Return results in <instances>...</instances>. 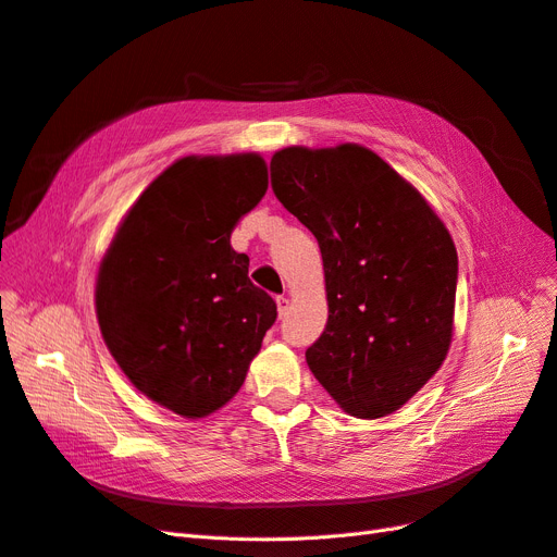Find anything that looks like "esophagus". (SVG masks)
<instances>
[{"label":"esophagus","instance_id":"obj_1","mask_svg":"<svg viewBox=\"0 0 557 557\" xmlns=\"http://www.w3.org/2000/svg\"><path fill=\"white\" fill-rule=\"evenodd\" d=\"M276 307H278V315L283 318L285 313H288V309H290L288 297H276Z\"/></svg>","mask_w":557,"mask_h":557}]
</instances>
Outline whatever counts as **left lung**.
Returning a JSON list of instances; mask_svg holds the SVG:
<instances>
[{"label": "left lung", "instance_id": "8db88e82", "mask_svg": "<svg viewBox=\"0 0 557 557\" xmlns=\"http://www.w3.org/2000/svg\"><path fill=\"white\" fill-rule=\"evenodd\" d=\"M272 190L320 246L327 325L307 348L344 411H397L442 367L453 332L458 252L420 193L369 148H283Z\"/></svg>", "mask_w": 557, "mask_h": 557}]
</instances>
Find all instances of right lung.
<instances>
[{
	"label": "right lung",
	"instance_id": "right-lung-1",
	"mask_svg": "<svg viewBox=\"0 0 557 557\" xmlns=\"http://www.w3.org/2000/svg\"><path fill=\"white\" fill-rule=\"evenodd\" d=\"M267 193L260 156L183 158L148 185L97 274V320L125 376L185 418L244 385L276 301L248 278L230 234Z\"/></svg>",
	"mask_w": 557,
	"mask_h": 557
}]
</instances>
